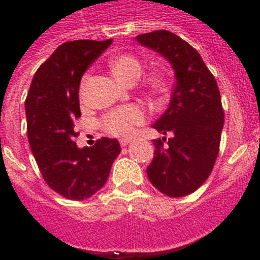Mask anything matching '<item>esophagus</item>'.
I'll return each mask as SVG.
<instances>
[{
    "mask_svg": "<svg viewBox=\"0 0 260 260\" xmlns=\"http://www.w3.org/2000/svg\"><path fill=\"white\" fill-rule=\"evenodd\" d=\"M120 144H121V147H126L129 144V140H128V139H121V140H120Z\"/></svg>",
    "mask_w": 260,
    "mask_h": 260,
    "instance_id": "obj_1",
    "label": "esophagus"
}]
</instances>
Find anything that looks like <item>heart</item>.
Listing matches in <instances>:
<instances>
[{
    "instance_id": "1",
    "label": "heart",
    "mask_w": 260,
    "mask_h": 260,
    "mask_svg": "<svg viewBox=\"0 0 260 260\" xmlns=\"http://www.w3.org/2000/svg\"><path fill=\"white\" fill-rule=\"evenodd\" d=\"M110 69L114 77L122 83L131 85L136 82L143 74L142 60L132 54H120L110 59ZM86 77L82 81V89ZM148 86L154 91H163L167 87L166 78L160 74H154L148 78ZM146 120V114L139 106L126 105L118 109H114L102 118L101 126L105 132L118 136V138H129L134 134L135 126L140 125Z\"/></svg>"
}]
</instances>
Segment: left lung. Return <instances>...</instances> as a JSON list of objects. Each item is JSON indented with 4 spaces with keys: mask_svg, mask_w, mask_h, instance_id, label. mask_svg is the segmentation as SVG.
Returning <instances> with one entry per match:
<instances>
[{
    "mask_svg": "<svg viewBox=\"0 0 260 260\" xmlns=\"http://www.w3.org/2000/svg\"><path fill=\"white\" fill-rule=\"evenodd\" d=\"M171 63L177 85L170 105L154 128L171 138L154 140L148 179L169 197H185L208 179L217 159L224 110L213 74L202 58L170 30H154L136 38Z\"/></svg>",
    "mask_w": 260,
    "mask_h": 260,
    "instance_id": "8db88e82",
    "label": "left lung"
}]
</instances>
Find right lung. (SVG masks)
Here are the masks:
<instances>
[{"mask_svg": "<svg viewBox=\"0 0 260 260\" xmlns=\"http://www.w3.org/2000/svg\"><path fill=\"white\" fill-rule=\"evenodd\" d=\"M112 44L66 42L35 73L25 100L26 132L43 179L62 197L82 201L105 185L120 154L116 139L101 138L78 148L74 120L81 117L79 83L87 67Z\"/></svg>", "mask_w": 260, "mask_h": 260, "instance_id": "obj_1", "label": "right lung"}]
</instances>
